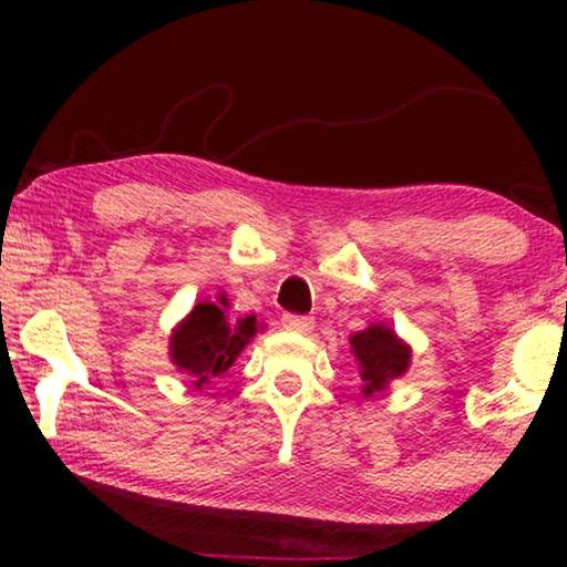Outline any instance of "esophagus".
<instances>
[{
  "label": "esophagus",
  "instance_id": "34e87169",
  "mask_svg": "<svg viewBox=\"0 0 567 567\" xmlns=\"http://www.w3.org/2000/svg\"><path fill=\"white\" fill-rule=\"evenodd\" d=\"M312 318H307V315H295V312H287L282 315V324L287 330H295V332H310L312 330Z\"/></svg>",
  "mask_w": 567,
  "mask_h": 567
}]
</instances>
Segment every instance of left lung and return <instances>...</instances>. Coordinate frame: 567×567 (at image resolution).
<instances>
[{"label": "left lung", "instance_id": "obj_1", "mask_svg": "<svg viewBox=\"0 0 567 567\" xmlns=\"http://www.w3.org/2000/svg\"><path fill=\"white\" fill-rule=\"evenodd\" d=\"M350 342L354 358L360 360V380L364 395L382 390L388 385V380L400 378L408 370L410 350L385 324H370L368 330L352 334Z\"/></svg>", "mask_w": 567, "mask_h": 567}]
</instances>
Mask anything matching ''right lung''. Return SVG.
I'll list each match as a JSON object with an SVG mask.
<instances>
[{
	"label": "right lung",
	"mask_w": 567,
	"mask_h": 567,
	"mask_svg": "<svg viewBox=\"0 0 567 567\" xmlns=\"http://www.w3.org/2000/svg\"><path fill=\"white\" fill-rule=\"evenodd\" d=\"M255 332V318L237 322L233 328L223 307L197 302L189 318L172 332V360L179 370L195 378L197 388H203L205 382L233 368L235 358Z\"/></svg>",
	"instance_id": "add662e5"
}]
</instances>
